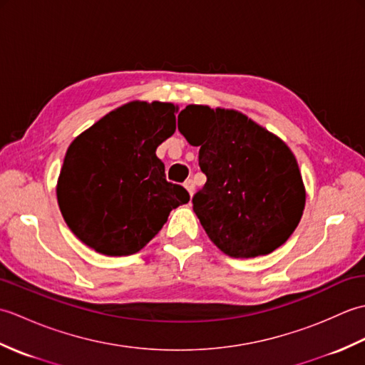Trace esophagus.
I'll use <instances>...</instances> for the list:
<instances>
[{
    "label": "esophagus",
    "mask_w": 365,
    "mask_h": 365,
    "mask_svg": "<svg viewBox=\"0 0 365 365\" xmlns=\"http://www.w3.org/2000/svg\"><path fill=\"white\" fill-rule=\"evenodd\" d=\"M183 185H185V188H187V190H188V192H190V196H192V195H195V182H192V180H191V178H188V180H187V182H185Z\"/></svg>",
    "instance_id": "esophagus-1"
}]
</instances>
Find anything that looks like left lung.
I'll use <instances>...</instances> for the list:
<instances>
[{
	"instance_id": "left-lung-1",
	"label": "left lung",
	"mask_w": 365,
	"mask_h": 365,
	"mask_svg": "<svg viewBox=\"0 0 365 365\" xmlns=\"http://www.w3.org/2000/svg\"><path fill=\"white\" fill-rule=\"evenodd\" d=\"M178 131L199 147L207 182L192 210L220 250L234 259L267 255L301 221L306 188L290 147L246 114L188 105Z\"/></svg>"
}]
</instances>
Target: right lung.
<instances>
[{
	"mask_svg": "<svg viewBox=\"0 0 365 365\" xmlns=\"http://www.w3.org/2000/svg\"><path fill=\"white\" fill-rule=\"evenodd\" d=\"M178 106L133 100L68 145L58 177L59 210L76 238L103 255H131L190 195L165 175L157 147L175 131Z\"/></svg>",
	"mask_w": 365,
	"mask_h": 365,
	"instance_id": "right-lung-1",
	"label": "right lung"
}]
</instances>
